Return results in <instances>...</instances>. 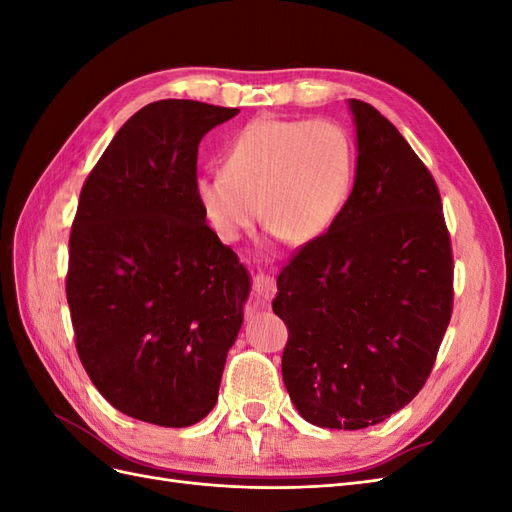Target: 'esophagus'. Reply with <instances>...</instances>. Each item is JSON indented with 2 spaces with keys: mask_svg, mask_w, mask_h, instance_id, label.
<instances>
[{
  "mask_svg": "<svg viewBox=\"0 0 512 512\" xmlns=\"http://www.w3.org/2000/svg\"><path fill=\"white\" fill-rule=\"evenodd\" d=\"M252 288H254V292L258 294L260 299L269 301V299H273V297H275V292H277V282H275V277H273L271 273L260 271V273H256V275H254Z\"/></svg>",
  "mask_w": 512,
  "mask_h": 512,
  "instance_id": "34e87169",
  "label": "esophagus"
}]
</instances>
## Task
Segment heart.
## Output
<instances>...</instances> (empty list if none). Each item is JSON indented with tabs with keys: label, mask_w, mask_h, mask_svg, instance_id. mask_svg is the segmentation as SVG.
I'll return each instance as SVG.
<instances>
[{
	"label": "heart",
	"mask_w": 512,
	"mask_h": 512,
	"mask_svg": "<svg viewBox=\"0 0 512 512\" xmlns=\"http://www.w3.org/2000/svg\"><path fill=\"white\" fill-rule=\"evenodd\" d=\"M352 170V143L339 123L260 117L232 138L224 170L196 177L194 194L209 228L226 243L239 241L260 215L271 235L303 245L335 222Z\"/></svg>",
	"instance_id": "b5f03b06"
}]
</instances>
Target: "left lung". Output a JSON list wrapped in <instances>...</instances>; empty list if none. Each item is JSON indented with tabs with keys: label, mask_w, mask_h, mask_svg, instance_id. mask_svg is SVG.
Returning a JSON list of instances; mask_svg holds the SVG:
<instances>
[{
	"label": "left lung",
	"mask_w": 512,
	"mask_h": 512,
	"mask_svg": "<svg viewBox=\"0 0 512 512\" xmlns=\"http://www.w3.org/2000/svg\"><path fill=\"white\" fill-rule=\"evenodd\" d=\"M354 188L322 237L277 275L286 391L307 423L365 429L423 389L453 314L438 185L393 123L350 100Z\"/></svg>",
	"instance_id": "1"
}]
</instances>
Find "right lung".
<instances>
[{
    "label": "right lung",
    "instance_id": "1",
    "mask_svg": "<svg viewBox=\"0 0 512 512\" xmlns=\"http://www.w3.org/2000/svg\"><path fill=\"white\" fill-rule=\"evenodd\" d=\"M239 108L158 100L134 113L79 198L66 275L76 352L138 421L190 427L218 401L250 275L194 194L198 145Z\"/></svg>",
    "mask_w": 512,
    "mask_h": 512
}]
</instances>
